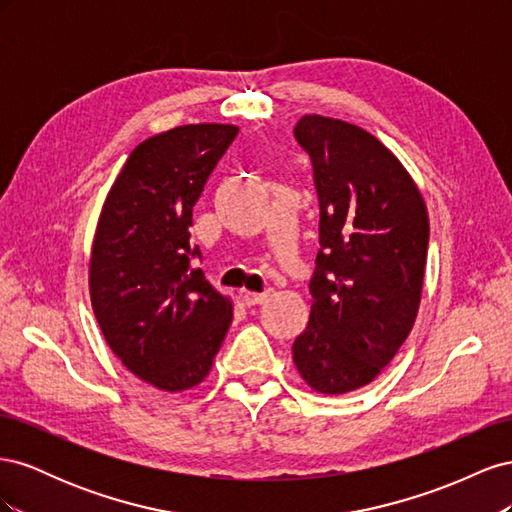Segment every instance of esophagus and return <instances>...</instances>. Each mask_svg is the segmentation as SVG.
Instances as JSON below:
<instances>
[{
	"instance_id": "esophagus-1",
	"label": "esophagus",
	"mask_w": 512,
	"mask_h": 512,
	"mask_svg": "<svg viewBox=\"0 0 512 512\" xmlns=\"http://www.w3.org/2000/svg\"><path fill=\"white\" fill-rule=\"evenodd\" d=\"M241 299H243V303H245L247 307H252V305L265 303V301H267V294H265V292H250V290H245V292L241 294Z\"/></svg>"
}]
</instances>
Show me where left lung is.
Listing matches in <instances>:
<instances>
[{
    "label": "left lung",
    "instance_id": "left-lung-1",
    "mask_svg": "<svg viewBox=\"0 0 512 512\" xmlns=\"http://www.w3.org/2000/svg\"><path fill=\"white\" fill-rule=\"evenodd\" d=\"M320 203L312 309L292 361L309 389L374 382L404 346L425 280V198L395 153L354 123L303 115L294 128Z\"/></svg>",
    "mask_w": 512,
    "mask_h": 512
}]
</instances>
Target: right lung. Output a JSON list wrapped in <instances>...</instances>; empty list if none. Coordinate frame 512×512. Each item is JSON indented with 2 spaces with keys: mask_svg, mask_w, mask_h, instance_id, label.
Returning <instances> with one entry per match:
<instances>
[{
  "mask_svg": "<svg viewBox=\"0 0 512 512\" xmlns=\"http://www.w3.org/2000/svg\"><path fill=\"white\" fill-rule=\"evenodd\" d=\"M239 128L188 123L149 136L100 211L89 297L108 348L136 378L181 393L203 382L232 322V301L192 258V211Z\"/></svg>",
  "mask_w": 512,
  "mask_h": 512,
  "instance_id": "obj_1",
  "label": "right lung"
}]
</instances>
